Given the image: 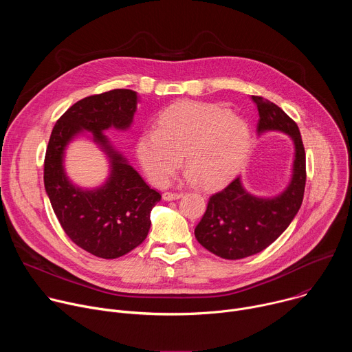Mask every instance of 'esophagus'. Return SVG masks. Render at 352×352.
<instances>
[{
  "instance_id": "obj_1",
  "label": "esophagus",
  "mask_w": 352,
  "mask_h": 352,
  "mask_svg": "<svg viewBox=\"0 0 352 352\" xmlns=\"http://www.w3.org/2000/svg\"><path fill=\"white\" fill-rule=\"evenodd\" d=\"M182 197V193H174V192H164L163 193V199L166 200V202H170V200H175V199H179Z\"/></svg>"
}]
</instances>
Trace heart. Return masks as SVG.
<instances>
[{
  "mask_svg": "<svg viewBox=\"0 0 352 352\" xmlns=\"http://www.w3.org/2000/svg\"><path fill=\"white\" fill-rule=\"evenodd\" d=\"M250 142L248 122L223 107L178 102L166 109L157 128L144 131L136 144L138 159L155 185H164L181 163L185 177L208 188L227 182L241 167Z\"/></svg>",
  "mask_w": 352,
  "mask_h": 352,
  "instance_id": "heart-1",
  "label": "heart"
}]
</instances>
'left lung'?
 I'll return each instance as SVG.
<instances>
[{"instance_id":"left-lung-1","label":"left lung","mask_w":352,"mask_h":352,"mask_svg":"<svg viewBox=\"0 0 352 352\" xmlns=\"http://www.w3.org/2000/svg\"><path fill=\"white\" fill-rule=\"evenodd\" d=\"M252 102L259 111L258 135H288L294 144V162L287 186L274 196L248 192L241 177L210 196L195 236L212 254L230 261L256 255L273 243L296 216L305 190V148L298 125L269 100L252 96Z\"/></svg>"}]
</instances>
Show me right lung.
I'll use <instances>...</instances> for the list:
<instances>
[{
    "mask_svg": "<svg viewBox=\"0 0 352 352\" xmlns=\"http://www.w3.org/2000/svg\"><path fill=\"white\" fill-rule=\"evenodd\" d=\"M138 93L114 89L85 97L57 121L44 159V188L65 234L86 252L116 259L139 246L150 230V212L162 195L150 188L104 135L133 122ZM90 131L109 160V177L100 187L82 188L66 175L67 144Z\"/></svg>",
    "mask_w": 352,
    "mask_h": 352,
    "instance_id": "obj_1",
    "label": "right lung"
}]
</instances>
